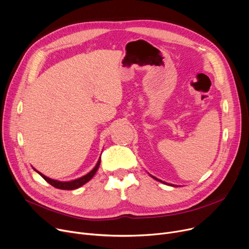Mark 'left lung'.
<instances>
[{
  "instance_id": "8db88e82",
  "label": "left lung",
  "mask_w": 249,
  "mask_h": 249,
  "mask_svg": "<svg viewBox=\"0 0 249 249\" xmlns=\"http://www.w3.org/2000/svg\"><path fill=\"white\" fill-rule=\"evenodd\" d=\"M152 177H153V178H154V179H157V178H155V177H154V176H152Z\"/></svg>"
}]
</instances>
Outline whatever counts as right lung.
I'll return each instance as SVG.
<instances>
[{
	"mask_svg": "<svg viewBox=\"0 0 249 249\" xmlns=\"http://www.w3.org/2000/svg\"><path fill=\"white\" fill-rule=\"evenodd\" d=\"M100 162H101V159H99L98 163L96 164V166L86 175L82 176L81 178H78V179H75V180H72V181H68V182H62V181H58V180H54V179H51V178H48L47 176H45L44 174H42L41 172L36 171L48 182L49 184H51L52 186H54L55 188H58V189H63V190H74V189H77L79 187H81L82 185H84L85 183H87V182L95 175V173L97 172L98 168H99V165H100Z\"/></svg>",
	"mask_w": 249,
	"mask_h": 249,
	"instance_id": "add662e5",
	"label": "right lung"
}]
</instances>
